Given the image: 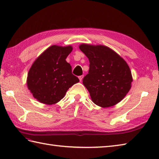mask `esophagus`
Wrapping results in <instances>:
<instances>
[{
    "mask_svg": "<svg viewBox=\"0 0 159 159\" xmlns=\"http://www.w3.org/2000/svg\"><path fill=\"white\" fill-rule=\"evenodd\" d=\"M83 75H82V76H79V80H80V81L81 82L82 80H83Z\"/></svg>",
    "mask_w": 159,
    "mask_h": 159,
    "instance_id": "esophagus-1",
    "label": "esophagus"
}]
</instances>
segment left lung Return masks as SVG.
I'll return each instance as SVG.
<instances>
[{"label":"left lung","mask_w":159,"mask_h":159,"mask_svg":"<svg viewBox=\"0 0 159 159\" xmlns=\"http://www.w3.org/2000/svg\"><path fill=\"white\" fill-rule=\"evenodd\" d=\"M79 48L89 61L83 83L93 102L102 108L116 105L126 96L133 82L126 61L106 46L82 43Z\"/></svg>","instance_id":"1"}]
</instances>
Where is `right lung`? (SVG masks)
Segmentation results:
<instances>
[{"label": "right lung", "instance_id": "right-lung-1", "mask_svg": "<svg viewBox=\"0 0 159 159\" xmlns=\"http://www.w3.org/2000/svg\"><path fill=\"white\" fill-rule=\"evenodd\" d=\"M72 49V46L52 45L32 64L26 84L33 96L39 102L47 105L57 103L70 87L79 82L66 60Z\"/></svg>", "mask_w": 159, "mask_h": 159}]
</instances>
